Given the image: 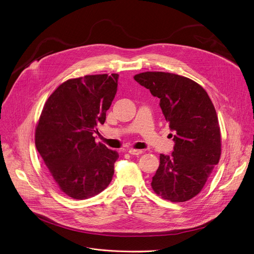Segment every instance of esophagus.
Masks as SVG:
<instances>
[{
	"instance_id": "34e87169",
	"label": "esophagus",
	"mask_w": 254,
	"mask_h": 254,
	"mask_svg": "<svg viewBox=\"0 0 254 254\" xmlns=\"http://www.w3.org/2000/svg\"><path fill=\"white\" fill-rule=\"evenodd\" d=\"M128 153H129L130 155L138 156V155L142 154V151H141V150H134V149H129V150H128Z\"/></svg>"
}]
</instances>
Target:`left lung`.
<instances>
[{
  "label": "left lung",
  "instance_id": "8db88e82",
  "mask_svg": "<svg viewBox=\"0 0 254 254\" xmlns=\"http://www.w3.org/2000/svg\"><path fill=\"white\" fill-rule=\"evenodd\" d=\"M133 78L160 99L175 141L171 156L160 155L152 188L165 200L188 201L201 192L219 163L221 134L215 107L206 90L185 76L147 71Z\"/></svg>",
  "mask_w": 254,
  "mask_h": 254
}]
</instances>
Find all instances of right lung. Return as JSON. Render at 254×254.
Here are the masks:
<instances>
[{"label": "right lung", "instance_id": "obj_1", "mask_svg": "<svg viewBox=\"0 0 254 254\" xmlns=\"http://www.w3.org/2000/svg\"><path fill=\"white\" fill-rule=\"evenodd\" d=\"M119 74L72 78L48 97L35 130V144L48 174L67 196L84 200L113 179L119 153L95 141L97 125L118 90Z\"/></svg>", "mask_w": 254, "mask_h": 254}]
</instances>
